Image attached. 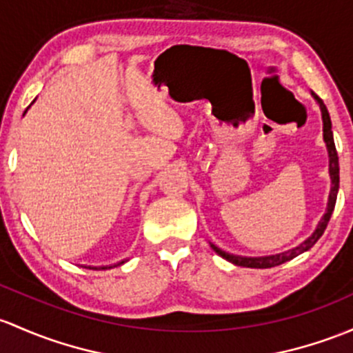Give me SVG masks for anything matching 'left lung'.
<instances>
[{
  "instance_id": "1",
  "label": "left lung",
  "mask_w": 353,
  "mask_h": 353,
  "mask_svg": "<svg viewBox=\"0 0 353 353\" xmlns=\"http://www.w3.org/2000/svg\"><path fill=\"white\" fill-rule=\"evenodd\" d=\"M314 99L318 101L321 108V117H323V139L326 142V148H328V157H330V177H332V191H330V199H328V208H326V213L321 218V221L318 223L316 230L313 232V235L310 236L307 240H304L301 245L298 247L291 248V250L283 252V254H276V255H267V257H240V255H232L228 252L220 250L218 247H214L211 243V248L216 252L218 255L226 259L232 264L240 265V267H252V269H269V267H276L284 264V262L291 261V259L298 257L299 254L303 252L310 250L314 243L320 240V236L323 235V232L326 230V225H328L330 218H332L333 210H335V203H336V194H339V184H340V167H339V154H336L335 148V142H333V132H332V120H330L328 110H326L325 103L321 101V98H318L316 94L313 92Z\"/></svg>"
}]
</instances>
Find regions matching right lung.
<instances>
[{
    "label": "right lung",
    "instance_id": "right-lung-1",
    "mask_svg": "<svg viewBox=\"0 0 353 353\" xmlns=\"http://www.w3.org/2000/svg\"><path fill=\"white\" fill-rule=\"evenodd\" d=\"M120 264H123V262H120ZM103 269H106V267H103Z\"/></svg>",
    "mask_w": 353,
    "mask_h": 353
}]
</instances>
